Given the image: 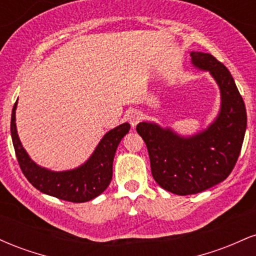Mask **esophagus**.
Returning <instances> with one entry per match:
<instances>
[{
  "label": "esophagus",
  "mask_w": 256,
  "mask_h": 256,
  "mask_svg": "<svg viewBox=\"0 0 256 256\" xmlns=\"http://www.w3.org/2000/svg\"><path fill=\"white\" fill-rule=\"evenodd\" d=\"M140 119H142V114L140 113V112H137V110H130L128 113V122H130V124L134 126H136L138 122H140Z\"/></svg>",
  "instance_id": "1"
}]
</instances>
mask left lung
<instances>
[{
	"mask_svg": "<svg viewBox=\"0 0 256 256\" xmlns=\"http://www.w3.org/2000/svg\"><path fill=\"white\" fill-rule=\"evenodd\" d=\"M192 64L210 72L222 91V110L207 130L182 138L152 122L136 130L146 142L152 178L167 192L192 195L222 183L238 160L246 128V112L228 70L213 55L192 52Z\"/></svg>",
	"mask_w": 256,
	"mask_h": 256,
	"instance_id": "8db88e82",
	"label": "left lung"
}]
</instances>
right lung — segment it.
<instances>
[{"label": "right lung", "instance_id": "right-lung-1", "mask_svg": "<svg viewBox=\"0 0 256 256\" xmlns=\"http://www.w3.org/2000/svg\"><path fill=\"white\" fill-rule=\"evenodd\" d=\"M16 102L10 119L14 150L22 173L37 190L64 201L80 204L95 198L107 189L113 176L114 155L120 140L130 130V124L125 122L106 134L92 156L83 166L72 171L52 172L37 166L22 148L16 134Z\"/></svg>", "mask_w": 256, "mask_h": 256}]
</instances>
